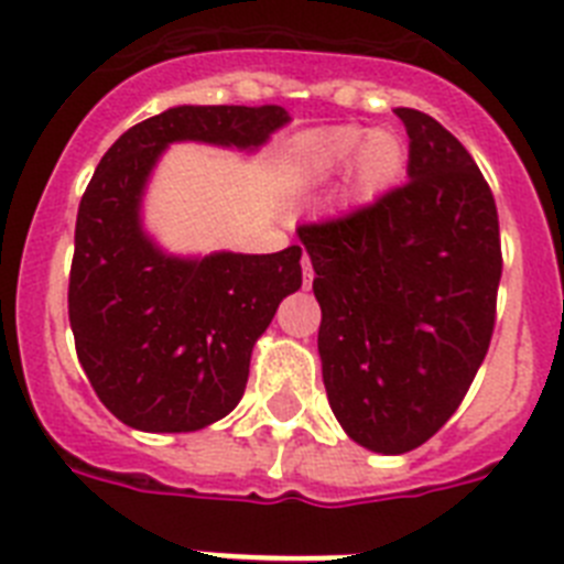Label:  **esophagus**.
I'll return each mask as SVG.
<instances>
[{
  "label": "esophagus",
  "instance_id": "1",
  "mask_svg": "<svg viewBox=\"0 0 564 564\" xmlns=\"http://www.w3.org/2000/svg\"><path fill=\"white\" fill-rule=\"evenodd\" d=\"M302 273H305V288L313 285V265H311V259H302Z\"/></svg>",
  "mask_w": 564,
  "mask_h": 564
}]
</instances>
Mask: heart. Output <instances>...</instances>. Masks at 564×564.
I'll use <instances>...</instances> for the list:
<instances>
[{
  "label": "heart",
  "instance_id": "1",
  "mask_svg": "<svg viewBox=\"0 0 564 564\" xmlns=\"http://www.w3.org/2000/svg\"><path fill=\"white\" fill-rule=\"evenodd\" d=\"M352 163V183L364 197H376L398 181L406 163V147L390 129L333 127L313 134L302 152V169L311 181H330Z\"/></svg>",
  "mask_w": 564,
  "mask_h": 564
}]
</instances>
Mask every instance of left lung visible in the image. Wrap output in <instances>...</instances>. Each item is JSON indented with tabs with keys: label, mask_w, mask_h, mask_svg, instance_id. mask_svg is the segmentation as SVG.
Wrapping results in <instances>:
<instances>
[{
	"label": "left lung",
	"mask_w": 564,
	"mask_h": 564,
	"mask_svg": "<svg viewBox=\"0 0 564 564\" xmlns=\"http://www.w3.org/2000/svg\"><path fill=\"white\" fill-rule=\"evenodd\" d=\"M395 115L410 183L296 231L316 271L327 401L378 455L417 449L455 415L488 352L502 273L495 197L471 154L426 112Z\"/></svg>",
	"instance_id": "8db88e82"
}]
</instances>
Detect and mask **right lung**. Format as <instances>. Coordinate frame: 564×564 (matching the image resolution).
I'll return each mask as SVG.
<instances>
[{"label": "right lung", "mask_w": 564, "mask_h": 564, "mask_svg": "<svg viewBox=\"0 0 564 564\" xmlns=\"http://www.w3.org/2000/svg\"><path fill=\"white\" fill-rule=\"evenodd\" d=\"M282 107H172L109 147L78 206L69 327L101 403L141 432H197L246 392L253 344L302 288V248L181 257L143 226L149 177L172 143L257 152Z\"/></svg>", "instance_id": "obj_1"}]
</instances>
